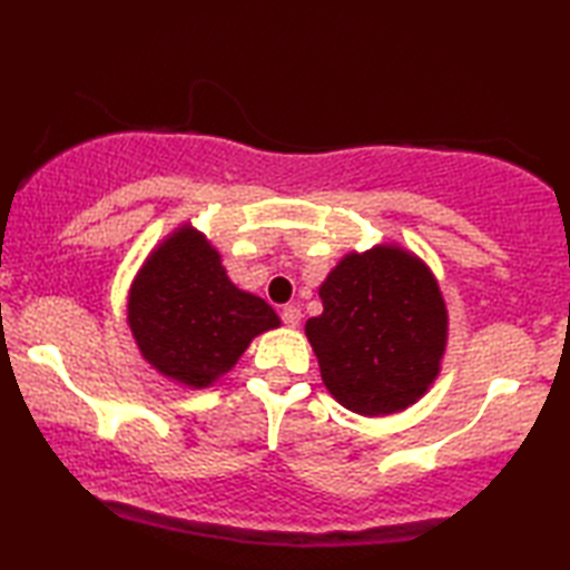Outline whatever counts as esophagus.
I'll use <instances>...</instances> for the list:
<instances>
[{
	"instance_id": "1",
	"label": "esophagus",
	"mask_w": 570,
	"mask_h": 570,
	"mask_svg": "<svg viewBox=\"0 0 570 570\" xmlns=\"http://www.w3.org/2000/svg\"><path fill=\"white\" fill-rule=\"evenodd\" d=\"M281 317H283V322L287 324V327H297V324H299V320H302V315H299V309H297L295 305H287V307H283V312H281Z\"/></svg>"
}]
</instances>
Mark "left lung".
<instances>
[{
  "mask_svg": "<svg viewBox=\"0 0 570 570\" xmlns=\"http://www.w3.org/2000/svg\"><path fill=\"white\" fill-rule=\"evenodd\" d=\"M322 315L305 324L322 381L344 409H409L440 374L448 309L433 273L399 246L344 255L320 285Z\"/></svg>",
  "mask_w": 570,
  "mask_h": 570,
  "instance_id": "1",
  "label": "left lung"
}]
</instances>
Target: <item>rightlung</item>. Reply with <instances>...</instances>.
Returning a JSON list of instances; mask_svg holds the SVG:
<instances>
[{
  "mask_svg": "<svg viewBox=\"0 0 570 570\" xmlns=\"http://www.w3.org/2000/svg\"><path fill=\"white\" fill-rule=\"evenodd\" d=\"M127 322L147 362L191 389L212 386L253 336L281 327L268 302L228 281L218 250L191 226L149 253L130 287Z\"/></svg>",
  "mask_w": 570,
  "mask_h": 570,
  "instance_id": "add662e5",
  "label": "right lung"
}]
</instances>
